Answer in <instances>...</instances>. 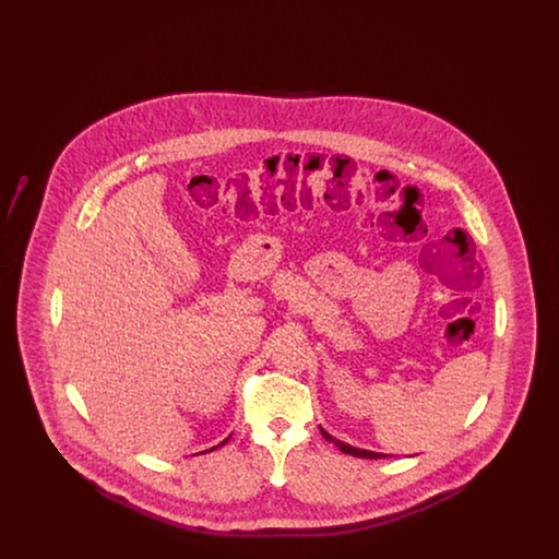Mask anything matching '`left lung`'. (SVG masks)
I'll return each mask as SVG.
<instances>
[{
	"mask_svg": "<svg viewBox=\"0 0 559 559\" xmlns=\"http://www.w3.org/2000/svg\"><path fill=\"white\" fill-rule=\"evenodd\" d=\"M320 433L324 436V440H329V442H333L337 449L342 452H346V454H352V456H360V459H381V456H388V454H383V452H372L365 451V449H356V447H349L346 442H342V440H337V438H333L329 431H324L322 427H320Z\"/></svg>",
	"mask_w": 559,
	"mask_h": 559,
	"instance_id": "obj_1",
	"label": "left lung"
}]
</instances>
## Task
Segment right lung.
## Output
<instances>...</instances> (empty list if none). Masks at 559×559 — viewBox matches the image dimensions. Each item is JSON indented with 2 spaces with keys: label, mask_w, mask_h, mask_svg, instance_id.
Returning <instances> with one entry per match:
<instances>
[{
  "label": "right lung",
  "mask_w": 559,
  "mask_h": 559,
  "mask_svg": "<svg viewBox=\"0 0 559 559\" xmlns=\"http://www.w3.org/2000/svg\"><path fill=\"white\" fill-rule=\"evenodd\" d=\"M226 440H228V438H226ZM226 440H224V442H222V444H226ZM222 444H217V447H222ZM217 447H213V449H210V451H203V452H212V451H215V449H217Z\"/></svg>",
  "instance_id": "obj_1"
}]
</instances>
